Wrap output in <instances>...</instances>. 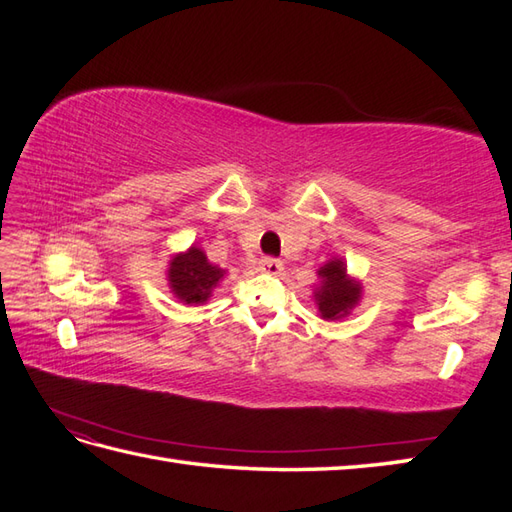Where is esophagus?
Masks as SVG:
<instances>
[{
  "label": "esophagus",
  "mask_w": 512,
  "mask_h": 512,
  "mask_svg": "<svg viewBox=\"0 0 512 512\" xmlns=\"http://www.w3.org/2000/svg\"><path fill=\"white\" fill-rule=\"evenodd\" d=\"M259 270H262V273H266V275H281L284 273V264L279 262V259H273V257H264L262 262H259Z\"/></svg>",
  "instance_id": "34e87169"
}]
</instances>
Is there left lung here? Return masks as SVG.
<instances>
[{"instance_id": "left-lung-1", "label": "left lung", "mask_w": 512, "mask_h": 512, "mask_svg": "<svg viewBox=\"0 0 512 512\" xmlns=\"http://www.w3.org/2000/svg\"><path fill=\"white\" fill-rule=\"evenodd\" d=\"M319 284L312 290L314 306L323 321L345 319L363 299L361 279L347 273L343 257H332L319 270Z\"/></svg>"}]
</instances>
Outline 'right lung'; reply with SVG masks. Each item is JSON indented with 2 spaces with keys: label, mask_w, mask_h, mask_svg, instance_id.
I'll list each match as a JSON object with an SVG mask.
<instances>
[{
  "label": "right lung",
  "mask_w": 512,
  "mask_h": 512,
  "mask_svg": "<svg viewBox=\"0 0 512 512\" xmlns=\"http://www.w3.org/2000/svg\"><path fill=\"white\" fill-rule=\"evenodd\" d=\"M226 270L209 262L200 246H189L176 253L167 264V284L171 295L184 306H202L213 297Z\"/></svg>",
  "instance_id": "add662e5"
}]
</instances>
